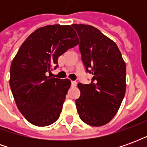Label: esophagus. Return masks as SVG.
Segmentation results:
<instances>
[{"instance_id":"34e87169","label":"esophagus","mask_w":147,"mask_h":147,"mask_svg":"<svg viewBox=\"0 0 147 147\" xmlns=\"http://www.w3.org/2000/svg\"><path fill=\"white\" fill-rule=\"evenodd\" d=\"M71 86H76V81H71Z\"/></svg>"}]
</instances>
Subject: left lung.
I'll list each match as a JSON object with an SVG mask.
<instances>
[{
    "label": "left lung",
    "instance_id": "1",
    "mask_svg": "<svg viewBox=\"0 0 147 147\" xmlns=\"http://www.w3.org/2000/svg\"><path fill=\"white\" fill-rule=\"evenodd\" d=\"M80 37V50L86 70L93 75L89 84L78 83L76 100L81 120L90 126L109 123L122 103L126 91V64L117 44L96 27L71 25Z\"/></svg>",
    "mask_w": 147,
    "mask_h": 147
}]
</instances>
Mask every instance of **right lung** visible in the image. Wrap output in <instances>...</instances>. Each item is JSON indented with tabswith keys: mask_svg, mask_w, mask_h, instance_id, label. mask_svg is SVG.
Masks as SVG:
<instances>
[{
	"mask_svg": "<svg viewBox=\"0 0 147 147\" xmlns=\"http://www.w3.org/2000/svg\"><path fill=\"white\" fill-rule=\"evenodd\" d=\"M79 44L70 25H48L30 34L15 56L10 67L9 84L18 109L35 126L50 125L62 110L68 79L47 76L57 68L58 57Z\"/></svg>",
	"mask_w": 147,
	"mask_h": 147,
	"instance_id": "right-lung-1",
	"label": "right lung"
}]
</instances>
